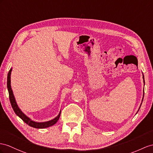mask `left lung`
I'll use <instances>...</instances> for the list:
<instances>
[{
    "label": "left lung",
    "mask_w": 153,
    "mask_h": 153,
    "mask_svg": "<svg viewBox=\"0 0 153 153\" xmlns=\"http://www.w3.org/2000/svg\"><path fill=\"white\" fill-rule=\"evenodd\" d=\"M142 74H143V83H144V85H145V80H144V76H143V74L142 73ZM143 97H144V88H143V97H142V103H141V104H140V107H139V109H138V112L139 111V110H140V107H141V105H142V101H143ZM138 112H136V114L137 113H138Z\"/></svg>",
    "instance_id": "left-lung-1"
}]
</instances>
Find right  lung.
Masks as SVG:
<instances>
[{"instance_id": "1", "label": "right lung", "mask_w": 153, "mask_h": 153, "mask_svg": "<svg viewBox=\"0 0 153 153\" xmlns=\"http://www.w3.org/2000/svg\"><path fill=\"white\" fill-rule=\"evenodd\" d=\"M11 71H12V68H11L10 71L7 74V91H8L9 93V97H10V101L11 105V107H12L13 111L15 112V114H17L20 118L25 122L28 124L29 126L32 127L33 128H45L52 126L54 124H56L58 120L59 119V117L61 116V110H60L59 113V114L56 117H54L53 119L47 121H43V122H37V121H35L32 120H31V118L28 116H27L24 112H22V111L21 110L20 108L19 107L17 103V101L15 100V96L13 94V92L12 91V88H11Z\"/></svg>"}]
</instances>
